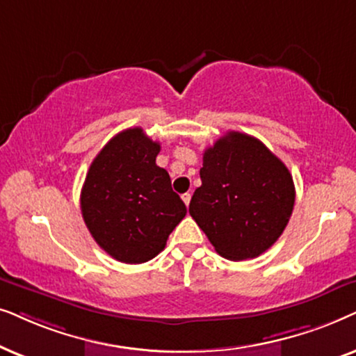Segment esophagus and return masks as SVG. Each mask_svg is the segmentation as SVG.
<instances>
[{
	"label": "esophagus",
	"mask_w": 356,
	"mask_h": 356,
	"mask_svg": "<svg viewBox=\"0 0 356 356\" xmlns=\"http://www.w3.org/2000/svg\"><path fill=\"white\" fill-rule=\"evenodd\" d=\"M191 198H192V193L191 192H186L182 195V200H184V203H186L187 207H188V203H191Z\"/></svg>",
	"instance_id": "1"
}]
</instances>
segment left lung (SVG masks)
Here are the masks:
<instances>
[{"label":"left lung","mask_w":356,"mask_h":356,"mask_svg":"<svg viewBox=\"0 0 356 356\" xmlns=\"http://www.w3.org/2000/svg\"><path fill=\"white\" fill-rule=\"evenodd\" d=\"M200 179L188 211L221 257H259L285 231L295 184L260 140L227 131L203 153Z\"/></svg>","instance_id":"8db88e82"}]
</instances>
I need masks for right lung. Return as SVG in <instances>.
I'll return each mask as SVG.
<instances>
[{
    "label": "right lung",
    "mask_w": 356,
    "mask_h": 356,
    "mask_svg": "<svg viewBox=\"0 0 356 356\" xmlns=\"http://www.w3.org/2000/svg\"><path fill=\"white\" fill-rule=\"evenodd\" d=\"M161 145L140 127L113 136L94 158L81 191L89 233L118 262L143 264L165 248L186 203L156 164Z\"/></svg>",
    "instance_id": "1"
}]
</instances>
